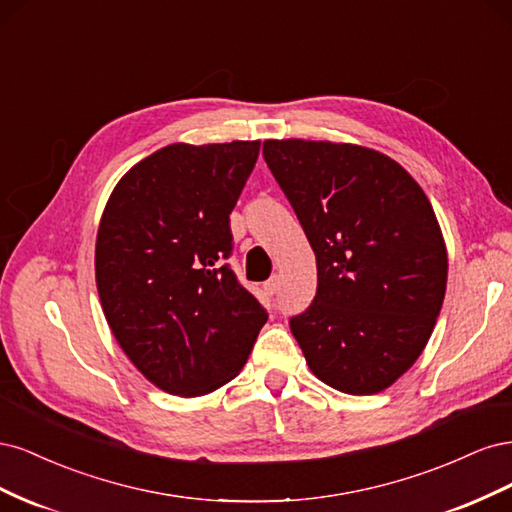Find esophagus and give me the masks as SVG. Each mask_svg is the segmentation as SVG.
Returning <instances> with one entry per match:
<instances>
[{"label":"esophagus","instance_id":"34e87169","mask_svg":"<svg viewBox=\"0 0 512 512\" xmlns=\"http://www.w3.org/2000/svg\"><path fill=\"white\" fill-rule=\"evenodd\" d=\"M277 290H280V277L273 275L271 280L265 284V292L271 294V297H273V294H277Z\"/></svg>","mask_w":512,"mask_h":512}]
</instances>
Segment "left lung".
Instances as JSON below:
<instances>
[{
    "label": "left lung",
    "mask_w": 512,
    "mask_h": 512,
    "mask_svg": "<svg viewBox=\"0 0 512 512\" xmlns=\"http://www.w3.org/2000/svg\"><path fill=\"white\" fill-rule=\"evenodd\" d=\"M262 156L316 254L318 288L290 318L309 369L374 395L414 365L436 327L448 258L429 198L380 151L265 141Z\"/></svg>",
    "instance_id": "left-lung-1"
}]
</instances>
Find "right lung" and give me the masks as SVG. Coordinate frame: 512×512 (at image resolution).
I'll use <instances>...</instances> for the list:
<instances>
[{"instance_id":"1","label":"right lung","mask_w":512,"mask_h":512,"mask_svg":"<svg viewBox=\"0 0 512 512\" xmlns=\"http://www.w3.org/2000/svg\"><path fill=\"white\" fill-rule=\"evenodd\" d=\"M258 151L260 141L168 145L121 177L102 213L96 284L106 322L170 395L230 382L269 318L226 262L230 213Z\"/></svg>"}]
</instances>
